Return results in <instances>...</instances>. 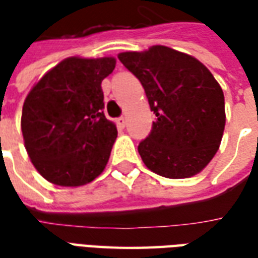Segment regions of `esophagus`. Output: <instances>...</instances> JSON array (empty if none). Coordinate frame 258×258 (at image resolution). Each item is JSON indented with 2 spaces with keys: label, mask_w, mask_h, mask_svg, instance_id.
Returning a JSON list of instances; mask_svg holds the SVG:
<instances>
[{
  "label": "esophagus",
  "mask_w": 258,
  "mask_h": 258,
  "mask_svg": "<svg viewBox=\"0 0 258 258\" xmlns=\"http://www.w3.org/2000/svg\"><path fill=\"white\" fill-rule=\"evenodd\" d=\"M116 124H117L120 128H124L125 127V117L116 118Z\"/></svg>",
  "instance_id": "1"
}]
</instances>
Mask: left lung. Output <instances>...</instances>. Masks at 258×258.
Segmentation results:
<instances>
[{
	"label": "left lung",
	"instance_id": "8db88e82",
	"mask_svg": "<svg viewBox=\"0 0 258 258\" xmlns=\"http://www.w3.org/2000/svg\"><path fill=\"white\" fill-rule=\"evenodd\" d=\"M140 80L156 114L138 145L142 162L166 178H189L210 163L225 127L224 92L205 64L164 45L117 55Z\"/></svg>",
	"mask_w": 258,
	"mask_h": 258
}]
</instances>
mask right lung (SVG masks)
<instances>
[{"mask_svg": "<svg viewBox=\"0 0 258 258\" xmlns=\"http://www.w3.org/2000/svg\"><path fill=\"white\" fill-rule=\"evenodd\" d=\"M113 56H70L33 85L22 110V134L33 166L60 186H81L105 170L117 138L103 114L102 80Z\"/></svg>", "mask_w": 258, "mask_h": 258, "instance_id": "right-lung-1", "label": "right lung"}]
</instances>
